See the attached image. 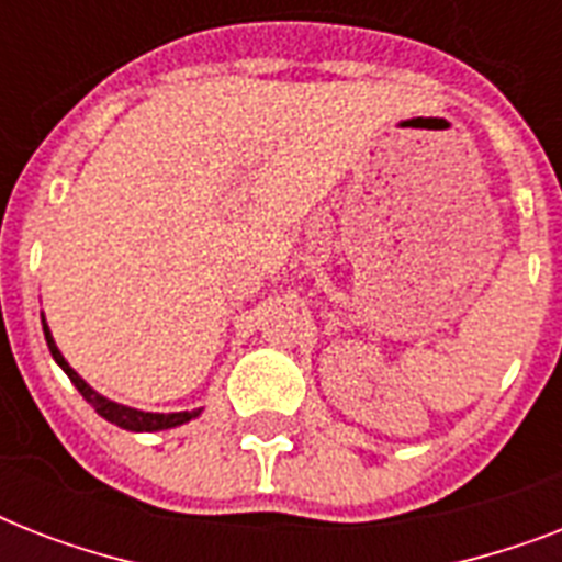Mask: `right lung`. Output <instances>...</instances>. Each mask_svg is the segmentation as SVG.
<instances>
[{
  "label": "right lung",
  "mask_w": 562,
  "mask_h": 562,
  "mask_svg": "<svg viewBox=\"0 0 562 562\" xmlns=\"http://www.w3.org/2000/svg\"><path fill=\"white\" fill-rule=\"evenodd\" d=\"M43 333H46V344H48V350H52V359H55L60 368H64V373L69 375V382H72L75 387L81 391L83 400L90 402L92 408L99 411L101 417L108 419V423H113V426L127 428V431H160V428L183 426V423H189V419L201 414V411H180V414H148V411L127 408V405H119V402L104 400L101 393L92 391L90 384L83 382L81 375L75 373V370L66 364V359L60 356V350L55 347V338H52V333H48L46 324H43Z\"/></svg>",
  "instance_id": "obj_1"
}]
</instances>
